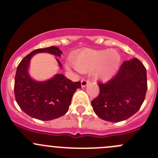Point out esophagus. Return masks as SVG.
<instances>
[{"instance_id": "esophagus-1", "label": "esophagus", "mask_w": 158, "mask_h": 158, "mask_svg": "<svg viewBox=\"0 0 158 158\" xmlns=\"http://www.w3.org/2000/svg\"><path fill=\"white\" fill-rule=\"evenodd\" d=\"M89 82V79H82V81H81V85H82V87H85V86H86V85H88Z\"/></svg>"}]
</instances>
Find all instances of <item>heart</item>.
Instances as JSON below:
<instances>
[{
  "instance_id": "heart-1",
  "label": "heart",
  "mask_w": 158,
  "mask_h": 158,
  "mask_svg": "<svg viewBox=\"0 0 158 158\" xmlns=\"http://www.w3.org/2000/svg\"><path fill=\"white\" fill-rule=\"evenodd\" d=\"M76 69L88 72L95 69V75L102 79H109L115 73L120 63V56L114 50L85 49L73 60Z\"/></svg>"
}]
</instances>
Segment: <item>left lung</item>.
I'll list each match as a JSON object with an SVG mask.
<instances>
[{"instance_id": "1", "label": "left lung", "mask_w": 158, "mask_h": 158, "mask_svg": "<svg viewBox=\"0 0 158 158\" xmlns=\"http://www.w3.org/2000/svg\"><path fill=\"white\" fill-rule=\"evenodd\" d=\"M99 94L92 101L95 114L103 120H126L141 108L148 89L147 72L137 58L121 65L115 76L106 82H98Z\"/></svg>"}]
</instances>
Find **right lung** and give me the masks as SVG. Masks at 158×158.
I'll return each mask as SVG.
<instances>
[{"label": "right lung", "mask_w": 158, "mask_h": 158, "mask_svg": "<svg viewBox=\"0 0 158 158\" xmlns=\"http://www.w3.org/2000/svg\"><path fill=\"white\" fill-rule=\"evenodd\" d=\"M37 52H49L61 56L56 47L33 50L19 63L14 80V95L20 108L27 114L42 121H49L64 115L69 110L72 97L81 82H73L64 75L57 74L46 82H36L27 73L31 57ZM60 66L61 63L57 60Z\"/></svg>", "instance_id": "obj_1"}]
</instances>
